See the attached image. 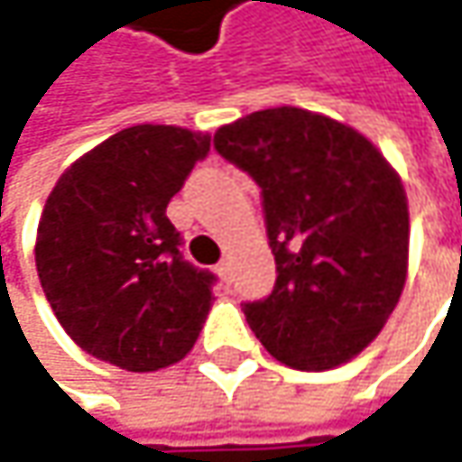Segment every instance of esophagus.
<instances>
[{"instance_id":"1","label":"esophagus","mask_w":462,"mask_h":462,"mask_svg":"<svg viewBox=\"0 0 462 462\" xmlns=\"http://www.w3.org/2000/svg\"><path fill=\"white\" fill-rule=\"evenodd\" d=\"M214 272L219 274L222 282H230V263H227V261H219V263L214 266Z\"/></svg>"}]
</instances>
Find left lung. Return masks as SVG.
<instances>
[{
  "label": "left lung",
  "mask_w": 462,
  "mask_h": 462,
  "mask_svg": "<svg viewBox=\"0 0 462 462\" xmlns=\"http://www.w3.org/2000/svg\"><path fill=\"white\" fill-rule=\"evenodd\" d=\"M214 149L261 188L274 290L243 303L263 347L324 371L358 356L394 311L408 274L402 182L353 127L298 106L225 125Z\"/></svg>",
  "instance_id": "1"
}]
</instances>
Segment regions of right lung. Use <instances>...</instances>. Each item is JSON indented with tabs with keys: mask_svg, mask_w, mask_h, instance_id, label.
Listing matches in <instances>:
<instances>
[{
	"mask_svg": "<svg viewBox=\"0 0 462 462\" xmlns=\"http://www.w3.org/2000/svg\"><path fill=\"white\" fill-rule=\"evenodd\" d=\"M211 138L135 125L80 156L43 206L36 269L75 345L125 371H159L188 356L217 277L180 254L167 204Z\"/></svg>",
	"mask_w": 462,
	"mask_h": 462,
	"instance_id": "right-lung-1",
	"label": "right lung"
}]
</instances>
